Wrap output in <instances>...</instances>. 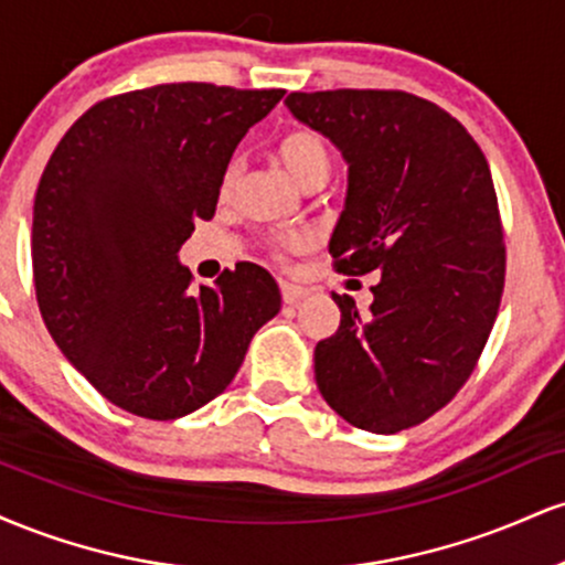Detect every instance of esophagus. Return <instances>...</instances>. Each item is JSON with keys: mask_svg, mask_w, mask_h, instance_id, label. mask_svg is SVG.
<instances>
[{"mask_svg": "<svg viewBox=\"0 0 565 565\" xmlns=\"http://www.w3.org/2000/svg\"><path fill=\"white\" fill-rule=\"evenodd\" d=\"M308 287H300V284H291V281H284L281 284V297H284V302H297V300H302L305 295H308Z\"/></svg>", "mask_w": 565, "mask_h": 565, "instance_id": "1", "label": "esophagus"}]
</instances>
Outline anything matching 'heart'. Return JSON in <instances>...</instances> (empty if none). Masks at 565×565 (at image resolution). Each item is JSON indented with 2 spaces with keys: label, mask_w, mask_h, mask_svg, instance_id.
I'll return each instance as SVG.
<instances>
[{
  "label": "heart",
  "mask_w": 565,
  "mask_h": 565,
  "mask_svg": "<svg viewBox=\"0 0 565 565\" xmlns=\"http://www.w3.org/2000/svg\"><path fill=\"white\" fill-rule=\"evenodd\" d=\"M276 157L297 185H305L308 180H316V178L327 180L329 172H332V151H329V142L323 140V135L308 127H297V129H289V132H284L276 142ZM236 172H238L236 161L225 167L220 191L223 193L231 191L233 183H236ZM300 242H302L300 236H291L284 244L297 246Z\"/></svg>",
  "instance_id": "1"
}]
</instances>
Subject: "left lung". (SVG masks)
<instances>
[{
    "label": "left lung",
    "mask_w": 565,
    "mask_h": 565,
    "mask_svg": "<svg viewBox=\"0 0 565 565\" xmlns=\"http://www.w3.org/2000/svg\"><path fill=\"white\" fill-rule=\"evenodd\" d=\"M284 103L348 164L337 270L377 274L366 313L332 295L342 319L313 350L316 385L345 423L391 436L449 404L494 327L504 244L489 161L451 114L398 89Z\"/></svg>",
    "instance_id": "obj_1"
}]
</instances>
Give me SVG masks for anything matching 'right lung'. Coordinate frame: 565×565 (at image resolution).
<instances>
[{
	"label": "right lung",
	"mask_w": 565,
	"mask_h": 565,
	"mask_svg": "<svg viewBox=\"0 0 565 565\" xmlns=\"http://www.w3.org/2000/svg\"><path fill=\"white\" fill-rule=\"evenodd\" d=\"M284 89L180 82L108 97L57 142L34 199L31 263L55 345L111 404L178 419L236 377L281 310L255 263L191 289L180 246L212 220L223 172Z\"/></svg>",
	"instance_id": "1"
}]
</instances>
